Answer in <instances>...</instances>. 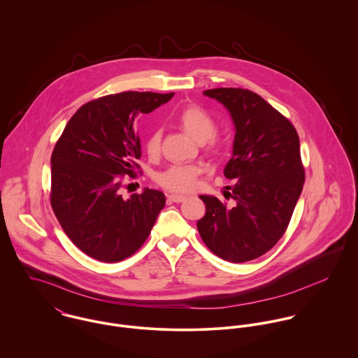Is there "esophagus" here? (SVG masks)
<instances>
[{
    "label": "esophagus",
    "instance_id": "1",
    "mask_svg": "<svg viewBox=\"0 0 358 358\" xmlns=\"http://www.w3.org/2000/svg\"><path fill=\"white\" fill-rule=\"evenodd\" d=\"M168 199H169L172 203H182V201H185L187 197L183 196V194H169Z\"/></svg>",
    "mask_w": 358,
    "mask_h": 358
}]
</instances>
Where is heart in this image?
Masks as SVG:
<instances>
[{
	"label": "heart",
	"mask_w": 358,
	"mask_h": 358,
	"mask_svg": "<svg viewBox=\"0 0 358 358\" xmlns=\"http://www.w3.org/2000/svg\"><path fill=\"white\" fill-rule=\"evenodd\" d=\"M176 121L179 125L197 142H205L210 150L217 148V139L213 135L215 121L210 114L197 104H190L183 107L178 115ZM161 148V132L154 129L146 139V152L155 157ZM201 168L199 165H172L164 172L158 173V183L171 192H190L197 186Z\"/></svg>",
	"instance_id": "1"
}]
</instances>
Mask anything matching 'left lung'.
Returning <instances> with one entry per match:
<instances>
[{
	"instance_id": "1",
	"label": "left lung",
	"mask_w": 358,
	"mask_h": 358,
	"mask_svg": "<svg viewBox=\"0 0 358 358\" xmlns=\"http://www.w3.org/2000/svg\"><path fill=\"white\" fill-rule=\"evenodd\" d=\"M205 96L230 113L236 135L224 176L234 180L224 197L200 196L205 215L197 222L205 245L219 257L243 263L270 251L285 233L303 183L305 168L295 127L257 94L243 88H215Z\"/></svg>"
}]
</instances>
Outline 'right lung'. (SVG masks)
Here are the masks:
<instances>
[{
    "label": "right lung",
    "instance_id": "add662e5",
    "mask_svg": "<svg viewBox=\"0 0 358 358\" xmlns=\"http://www.w3.org/2000/svg\"><path fill=\"white\" fill-rule=\"evenodd\" d=\"M172 94L121 92L81 106L51 157V205L62 229L84 254L106 263L134 255L165 205L162 192L121 196L122 176L139 168L138 117Z\"/></svg>",
    "mask_w": 358,
    "mask_h": 358
}]
</instances>
